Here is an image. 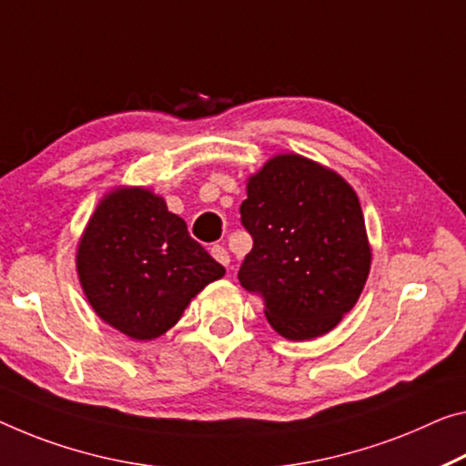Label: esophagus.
Wrapping results in <instances>:
<instances>
[{
    "mask_svg": "<svg viewBox=\"0 0 466 466\" xmlns=\"http://www.w3.org/2000/svg\"><path fill=\"white\" fill-rule=\"evenodd\" d=\"M210 254L217 262L223 264V267H228V262H231V258H228V252L223 246H212L210 248Z\"/></svg>",
    "mask_w": 466,
    "mask_h": 466,
    "instance_id": "esophagus-1",
    "label": "esophagus"
}]
</instances>
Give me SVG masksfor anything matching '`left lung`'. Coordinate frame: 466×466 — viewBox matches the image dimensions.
Here are the masks:
<instances>
[{
    "instance_id": "1",
    "label": "left lung",
    "mask_w": 466,
    "mask_h": 466,
    "mask_svg": "<svg viewBox=\"0 0 466 466\" xmlns=\"http://www.w3.org/2000/svg\"><path fill=\"white\" fill-rule=\"evenodd\" d=\"M241 223L254 246L241 288L264 302L285 339L320 338L360 298L370 243L360 202L346 178L299 154H277L248 178Z\"/></svg>"
}]
</instances>
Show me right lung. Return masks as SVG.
Listing matches in <instances>:
<instances>
[{
    "label": "right lung",
    "instance_id": "obj_1",
    "mask_svg": "<svg viewBox=\"0 0 466 466\" xmlns=\"http://www.w3.org/2000/svg\"><path fill=\"white\" fill-rule=\"evenodd\" d=\"M76 273L104 323L149 341L175 327L191 299L225 268L191 239L162 196L118 185L99 199L78 239Z\"/></svg>",
    "mask_w": 466,
    "mask_h": 466
}]
</instances>
